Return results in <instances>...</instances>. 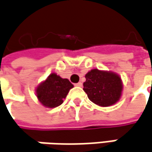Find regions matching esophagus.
Listing matches in <instances>:
<instances>
[{"instance_id":"obj_1","label":"esophagus","mask_w":152,"mask_h":152,"mask_svg":"<svg viewBox=\"0 0 152 152\" xmlns=\"http://www.w3.org/2000/svg\"><path fill=\"white\" fill-rule=\"evenodd\" d=\"M76 86H77V87H82L83 86V83H76Z\"/></svg>"}]
</instances>
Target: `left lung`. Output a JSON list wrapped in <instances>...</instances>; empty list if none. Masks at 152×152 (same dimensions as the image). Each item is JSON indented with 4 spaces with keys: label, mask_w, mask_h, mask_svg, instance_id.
<instances>
[{
    "label": "left lung",
    "mask_w": 152,
    "mask_h": 152,
    "mask_svg": "<svg viewBox=\"0 0 152 152\" xmlns=\"http://www.w3.org/2000/svg\"><path fill=\"white\" fill-rule=\"evenodd\" d=\"M83 90L88 99L100 107L118 102L123 91L121 77L113 71L93 69L85 75Z\"/></svg>",
    "instance_id": "1"
}]
</instances>
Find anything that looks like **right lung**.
<instances>
[{
	"label": "right lung",
	"mask_w": 152,
	"mask_h": 152,
	"mask_svg": "<svg viewBox=\"0 0 152 152\" xmlns=\"http://www.w3.org/2000/svg\"><path fill=\"white\" fill-rule=\"evenodd\" d=\"M73 84L66 78H62L56 73H51L36 88L39 102L46 107L54 108L60 106L66 98Z\"/></svg>",
	"instance_id": "add662e5"
}]
</instances>
